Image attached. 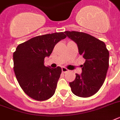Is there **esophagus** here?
<instances>
[{
  "mask_svg": "<svg viewBox=\"0 0 120 120\" xmlns=\"http://www.w3.org/2000/svg\"><path fill=\"white\" fill-rule=\"evenodd\" d=\"M62 72H63V73H67V72H68V70L67 68H65V67H62Z\"/></svg>",
  "mask_w": 120,
  "mask_h": 120,
  "instance_id": "obj_1",
  "label": "esophagus"
}]
</instances>
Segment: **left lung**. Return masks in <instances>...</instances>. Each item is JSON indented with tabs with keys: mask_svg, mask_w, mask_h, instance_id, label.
<instances>
[{
	"mask_svg": "<svg viewBox=\"0 0 120 120\" xmlns=\"http://www.w3.org/2000/svg\"><path fill=\"white\" fill-rule=\"evenodd\" d=\"M68 38L78 45L79 54L85 59L82 65V73L70 82L72 93L78 97L87 98L97 93L106 79L109 67V51L105 43L84 32L65 31Z\"/></svg>",
	"mask_w": 120,
	"mask_h": 120,
	"instance_id": "8db88e82",
	"label": "left lung"
}]
</instances>
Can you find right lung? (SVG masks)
Returning a JSON list of instances; mask_svg holds the SVG:
<instances>
[{
  "mask_svg": "<svg viewBox=\"0 0 120 120\" xmlns=\"http://www.w3.org/2000/svg\"><path fill=\"white\" fill-rule=\"evenodd\" d=\"M66 37L64 32L37 36L19 44L14 52L16 79L23 91L34 100L45 101L54 95L62 68L45 67L44 58Z\"/></svg>",
  "mask_w": 120,
  "mask_h": 120,
  "instance_id": "1",
  "label": "right lung"
}]
</instances>
